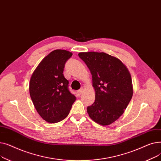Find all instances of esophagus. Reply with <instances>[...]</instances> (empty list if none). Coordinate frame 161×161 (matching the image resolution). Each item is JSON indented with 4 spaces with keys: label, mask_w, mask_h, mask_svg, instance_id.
I'll return each instance as SVG.
<instances>
[{
    "label": "esophagus",
    "mask_w": 161,
    "mask_h": 161,
    "mask_svg": "<svg viewBox=\"0 0 161 161\" xmlns=\"http://www.w3.org/2000/svg\"><path fill=\"white\" fill-rule=\"evenodd\" d=\"M83 88H81L80 89H79V90L78 91V94H79V95H81V94L82 93V92H83Z\"/></svg>",
    "instance_id": "obj_1"
}]
</instances>
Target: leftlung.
Segmentation results:
<instances>
[{
    "label": "left lung",
    "instance_id": "obj_1",
    "mask_svg": "<svg viewBox=\"0 0 161 161\" xmlns=\"http://www.w3.org/2000/svg\"><path fill=\"white\" fill-rule=\"evenodd\" d=\"M78 56L90 70L95 90V100L87 107V113L97 123L110 125L124 113L132 98L130 74L120 60L107 53L81 52Z\"/></svg>",
    "mask_w": 161,
    "mask_h": 161
}]
</instances>
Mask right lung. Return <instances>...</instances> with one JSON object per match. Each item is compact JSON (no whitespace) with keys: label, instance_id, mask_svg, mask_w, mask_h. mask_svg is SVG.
Returning a JSON list of instances; mask_svg holds the SVG:
<instances>
[{"label":"right lung","instance_id":"1","mask_svg":"<svg viewBox=\"0 0 161 161\" xmlns=\"http://www.w3.org/2000/svg\"><path fill=\"white\" fill-rule=\"evenodd\" d=\"M71 52L56 49L42 60L34 71L29 83L31 98L39 115L48 123H57L69 115L75 97L69 89L63 75Z\"/></svg>","mask_w":161,"mask_h":161}]
</instances>
